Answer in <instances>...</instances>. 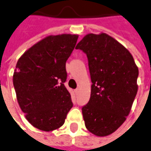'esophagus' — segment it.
<instances>
[{"instance_id":"1","label":"esophagus","mask_w":151,"mask_h":151,"mask_svg":"<svg viewBox=\"0 0 151 151\" xmlns=\"http://www.w3.org/2000/svg\"><path fill=\"white\" fill-rule=\"evenodd\" d=\"M75 92H76V95L79 94V92H80V88H76V89L75 90Z\"/></svg>"}]
</instances>
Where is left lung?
<instances>
[{
  "label": "left lung",
  "instance_id": "8db88e82",
  "mask_svg": "<svg viewBox=\"0 0 151 151\" xmlns=\"http://www.w3.org/2000/svg\"><path fill=\"white\" fill-rule=\"evenodd\" d=\"M86 53L91 79L82 107L86 127L97 136L115 132L126 120L138 91L139 70L125 46L106 33L88 34L76 47Z\"/></svg>",
  "mask_w": 151,
  "mask_h": 151
}]
</instances>
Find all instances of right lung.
Returning <instances> with one entry per match:
<instances>
[{
    "label": "right lung",
    "mask_w": 151,
    "mask_h": 151,
    "mask_svg": "<svg viewBox=\"0 0 151 151\" xmlns=\"http://www.w3.org/2000/svg\"><path fill=\"white\" fill-rule=\"evenodd\" d=\"M77 35H49L27 50L18 60L13 85L21 111L34 127L44 131L60 128L72 108L64 83L65 63Z\"/></svg>",
    "instance_id": "right-lung-1"
}]
</instances>
